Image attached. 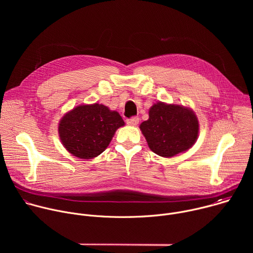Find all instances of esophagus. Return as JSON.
I'll list each match as a JSON object with an SVG mask.
<instances>
[{"instance_id": "esophagus-1", "label": "esophagus", "mask_w": 253, "mask_h": 253, "mask_svg": "<svg viewBox=\"0 0 253 253\" xmlns=\"http://www.w3.org/2000/svg\"><path fill=\"white\" fill-rule=\"evenodd\" d=\"M126 123L129 125V126H137L138 123H139V118H131V119H128L126 121Z\"/></svg>"}]
</instances>
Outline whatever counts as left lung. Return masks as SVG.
Segmentation results:
<instances>
[{
	"mask_svg": "<svg viewBox=\"0 0 253 253\" xmlns=\"http://www.w3.org/2000/svg\"><path fill=\"white\" fill-rule=\"evenodd\" d=\"M148 114L139 128L155 154L171 158L186 152L197 141L199 121L190 107L158 101Z\"/></svg>",
	"mask_w": 253,
	"mask_h": 253,
	"instance_id": "8db88e82",
	"label": "left lung"
}]
</instances>
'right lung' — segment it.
Segmentation results:
<instances>
[{"mask_svg":"<svg viewBox=\"0 0 253 253\" xmlns=\"http://www.w3.org/2000/svg\"><path fill=\"white\" fill-rule=\"evenodd\" d=\"M125 122L117 111L103 104H81L66 112L58 124L65 149L80 159H93L109 146Z\"/></svg>","mask_w":253,"mask_h":253,"instance_id":"right-lung-1","label":"right lung"}]
</instances>
